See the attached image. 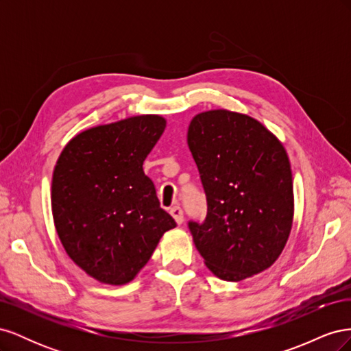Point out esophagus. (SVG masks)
Wrapping results in <instances>:
<instances>
[{
	"mask_svg": "<svg viewBox=\"0 0 351 351\" xmlns=\"http://www.w3.org/2000/svg\"><path fill=\"white\" fill-rule=\"evenodd\" d=\"M169 214H171V217L174 218V221L177 222L178 226L183 224L184 218H183V210H182V208H180V206H174V208H171V210H169Z\"/></svg>",
	"mask_w": 351,
	"mask_h": 351,
	"instance_id": "obj_1",
	"label": "esophagus"
}]
</instances>
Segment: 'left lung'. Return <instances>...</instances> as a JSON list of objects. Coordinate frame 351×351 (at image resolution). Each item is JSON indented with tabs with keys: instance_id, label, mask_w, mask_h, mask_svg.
<instances>
[{
	"instance_id": "8db88e82",
	"label": "left lung",
	"mask_w": 351,
	"mask_h": 351,
	"mask_svg": "<svg viewBox=\"0 0 351 351\" xmlns=\"http://www.w3.org/2000/svg\"><path fill=\"white\" fill-rule=\"evenodd\" d=\"M187 145L204 184L208 215L190 222L195 246L219 280L237 282L268 269L290 237L293 176L281 141L247 114H196Z\"/></svg>"
}]
</instances>
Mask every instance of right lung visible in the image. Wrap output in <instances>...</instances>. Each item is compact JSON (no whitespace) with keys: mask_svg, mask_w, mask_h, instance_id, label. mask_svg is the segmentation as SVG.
Returning a JSON list of instances; mask_svg holds the SVG:
<instances>
[{"mask_svg":"<svg viewBox=\"0 0 351 351\" xmlns=\"http://www.w3.org/2000/svg\"><path fill=\"white\" fill-rule=\"evenodd\" d=\"M158 114L127 117L76 134L52 173L51 209L70 259L102 284L124 285L176 227L143 162L162 136Z\"/></svg>","mask_w":351,"mask_h":351,"instance_id":"1","label":"right lung"}]
</instances>
